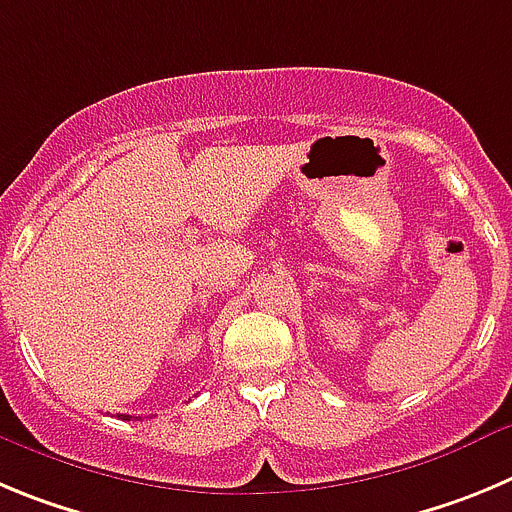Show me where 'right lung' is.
I'll return each instance as SVG.
<instances>
[{
	"label": "right lung",
	"instance_id": "add662e5",
	"mask_svg": "<svg viewBox=\"0 0 512 512\" xmlns=\"http://www.w3.org/2000/svg\"><path fill=\"white\" fill-rule=\"evenodd\" d=\"M124 418V421H130V418H135V416H122Z\"/></svg>",
	"mask_w": 512,
	"mask_h": 512
}]
</instances>
